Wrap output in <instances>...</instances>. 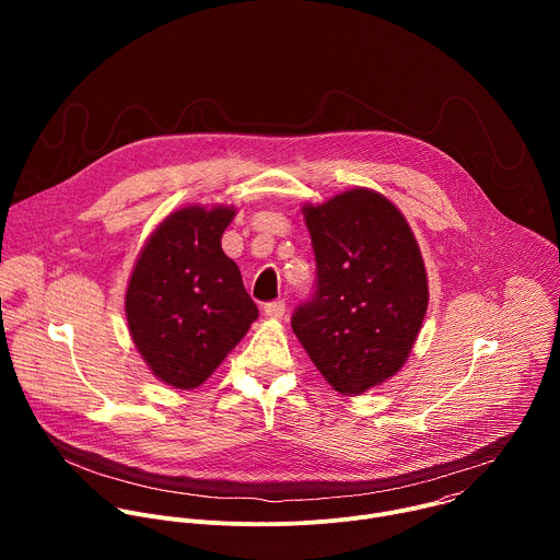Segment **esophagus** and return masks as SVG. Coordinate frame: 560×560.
Segmentation results:
<instances>
[{"mask_svg":"<svg viewBox=\"0 0 560 560\" xmlns=\"http://www.w3.org/2000/svg\"><path fill=\"white\" fill-rule=\"evenodd\" d=\"M264 312H266V316H270V318H281V316L285 314V301H283V299L268 301V303L264 305Z\"/></svg>","mask_w":560,"mask_h":560,"instance_id":"1","label":"esophagus"}]
</instances>
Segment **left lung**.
I'll use <instances>...</instances> for the list:
<instances>
[{
  "label": "left lung",
  "mask_w": 560,
  "mask_h": 560,
  "mask_svg": "<svg viewBox=\"0 0 560 560\" xmlns=\"http://www.w3.org/2000/svg\"><path fill=\"white\" fill-rule=\"evenodd\" d=\"M303 214L316 281L292 330L324 378L357 396L410 357L430 296L423 257L401 210L374 190H346Z\"/></svg>",
  "instance_id": "1"
}]
</instances>
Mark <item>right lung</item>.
Here are the masks:
<instances>
[{"label":"right lung","mask_w":560,"mask_h":560,"mask_svg":"<svg viewBox=\"0 0 560 560\" xmlns=\"http://www.w3.org/2000/svg\"><path fill=\"white\" fill-rule=\"evenodd\" d=\"M234 208L188 206L145 242L126 290L130 337L173 387H199L259 316L242 272L221 250Z\"/></svg>","instance_id":"right-lung-1"}]
</instances>
